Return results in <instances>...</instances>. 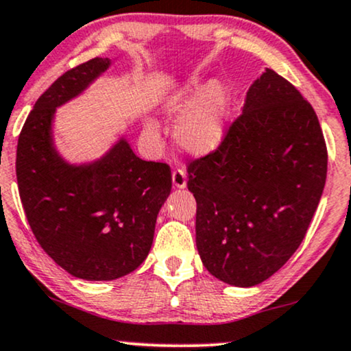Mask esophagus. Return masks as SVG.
I'll list each match as a JSON object with an SVG mask.
<instances>
[{
  "label": "esophagus",
  "mask_w": 351,
  "mask_h": 351,
  "mask_svg": "<svg viewBox=\"0 0 351 351\" xmlns=\"http://www.w3.org/2000/svg\"><path fill=\"white\" fill-rule=\"evenodd\" d=\"M172 184H174L176 189H185L186 186V177L184 169H176L172 172Z\"/></svg>",
  "instance_id": "obj_1"
}]
</instances>
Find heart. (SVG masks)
Masks as SVG:
<instances>
[{"instance_id": "1", "label": "heart", "mask_w": 351, "mask_h": 351, "mask_svg": "<svg viewBox=\"0 0 351 351\" xmlns=\"http://www.w3.org/2000/svg\"><path fill=\"white\" fill-rule=\"evenodd\" d=\"M162 111L171 119H179L176 142L190 156L203 158L215 153L224 142L230 112V95L219 80L204 84L192 79L162 99ZM154 130L152 124L147 125Z\"/></svg>"}]
</instances>
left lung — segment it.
Masks as SVG:
<instances>
[{
	"label": "left lung",
	"instance_id": "8db88e82",
	"mask_svg": "<svg viewBox=\"0 0 351 351\" xmlns=\"http://www.w3.org/2000/svg\"><path fill=\"white\" fill-rule=\"evenodd\" d=\"M327 148L315 109L266 69L215 153L189 165L197 248L216 279L261 284L297 252L319 204Z\"/></svg>",
	"mask_w": 351,
	"mask_h": 351
}]
</instances>
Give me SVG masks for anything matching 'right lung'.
I'll list each match as a JSON object with an SVG mask.
<instances>
[{
	"label": "right lung",
	"instance_id": "obj_1",
	"mask_svg": "<svg viewBox=\"0 0 351 351\" xmlns=\"http://www.w3.org/2000/svg\"><path fill=\"white\" fill-rule=\"evenodd\" d=\"M109 66V58H93L59 77L36 99L17 142V185L36 242L58 266L85 280H114L142 265L172 186L169 166L140 159L125 136L82 165L66 161L54 147L56 109Z\"/></svg>",
	"mask_w": 351,
	"mask_h": 351
}]
</instances>
